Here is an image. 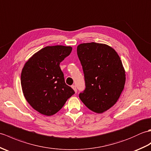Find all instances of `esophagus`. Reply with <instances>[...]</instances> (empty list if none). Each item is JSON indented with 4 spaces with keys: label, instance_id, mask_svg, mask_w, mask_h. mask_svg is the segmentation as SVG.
<instances>
[{
    "label": "esophagus",
    "instance_id": "34e87169",
    "mask_svg": "<svg viewBox=\"0 0 151 151\" xmlns=\"http://www.w3.org/2000/svg\"><path fill=\"white\" fill-rule=\"evenodd\" d=\"M72 88H73V90H74V92H76V93H77V88H76V86H75V85H72Z\"/></svg>",
    "mask_w": 151,
    "mask_h": 151
}]
</instances>
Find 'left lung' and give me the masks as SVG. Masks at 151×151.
I'll list each match as a JSON object with an SVG mask.
<instances>
[{
  "instance_id": "left-lung-1",
  "label": "left lung",
  "mask_w": 151,
  "mask_h": 151,
  "mask_svg": "<svg viewBox=\"0 0 151 151\" xmlns=\"http://www.w3.org/2000/svg\"><path fill=\"white\" fill-rule=\"evenodd\" d=\"M77 52L86 85L79 98L92 111L105 112L118 101L125 86L126 72L122 60L114 49L103 43H82Z\"/></svg>"
}]
</instances>
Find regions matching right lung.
Instances as JSON below:
<instances>
[{
  "label": "right lung",
  "mask_w": 151,
  "mask_h": 151,
  "mask_svg": "<svg viewBox=\"0 0 151 151\" xmlns=\"http://www.w3.org/2000/svg\"><path fill=\"white\" fill-rule=\"evenodd\" d=\"M72 50L71 46H46L35 53L23 66L21 76L23 94L30 106L43 115L55 114L75 93L65 83L59 66Z\"/></svg>",
  "instance_id": "right-lung-1"
}]
</instances>
